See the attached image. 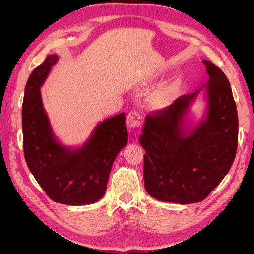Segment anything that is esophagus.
Here are the masks:
<instances>
[{
  "label": "esophagus",
  "instance_id": "obj_1",
  "mask_svg": "<svg viewBox=\"0 0 254 254\" xmlns=\"http://www.w3.org/2000/svg\"><path fill=\"white\" fill-rule=\"evenodd\" d=\"M126 125L129 129H139L142 125V117L135 111L130 112L126 118Z\"/></svg>",
  "mask_w": 254,
  "mask_h": 254
}]
</instances>
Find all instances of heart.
Instances as JSON below:
<instances>
[{
    "label": "heart",
    "mask_w": 254,
    "mask_h": 254,
    "mask_svg": "<svg viewBox=\"0 0 254 254\" xmlns=\"http://www.w3.org/2000/svg\"><path fill=\"white\" fill-rule=\"evenodd\" d=\"M178 92L179 81L175 79L170 80L152 90L147 97V101L151 108L156 110L164 109L174 103Z\"/></svg>",
    "instance_id": "b5f03b06"
}]
</instances>
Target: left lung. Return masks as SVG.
<instances>
[{"label": "left lung", "mask_w": 254, "mask_h": 254, "mask_svg": "<svg viewBox=\"0 0 254 254\" xmlns=\"http://www.w3.org/2000/svg\"><path fill=\"white\" fill-rule=\"evenodd\" d=\"M202 63L209 76L202 88L145 118L139 137L146 151L145 189L160 201H202L225 178L236 155L238 118L231 86L219 67ZM200 94L205 110L193 125L189 114Z\"/></svg>", "instance_id": "obj_1"}]
</instances>
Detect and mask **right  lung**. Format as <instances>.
Listing matches in <instances>:
<instances>
[{
	"mask_svg": "<svg viewBox=\"0 0 254 254\" xmlns=\"http://www.w3.org/2000/svg\"><path fill=\"white\" fill-rule=\"evenodd\" d=\"M58 58L57 54L49 55L26 82L22 106L24 157L30 173L53 201L91 204L105 195L114 160L127 145L125 113L98 122L82 145L61 143L53 131L40 91Z\"/></svg>",
	"mask_w": 254,
	"mask_h": 254,
	"instance_id": "right-lung-1",
	"label": "right lung"
}]
</instances>
